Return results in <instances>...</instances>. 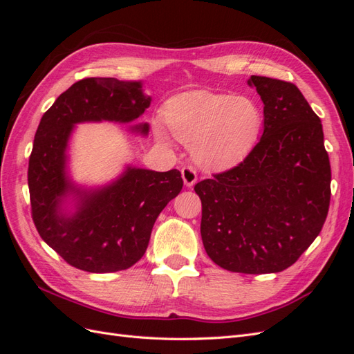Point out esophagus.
Returning <instances> with one entry per match:
<instances>
[{
	"instance_id": "34e87169",
	"label": "esophagus",
	"mask_w": 354,
	"mask_h": 354,
	"mask_svg": "<svg viewBox=\"0 0 354 354\" xmlns=\"http://www.w3.org/2000/svg\"><path fill=\"white\" fill-rule=\"evenodd\" d=\"M181 177H183L186 187H192L198 180L196 171H195L194 167H183V168H181Z\"/></svg>"
}]
</instances>
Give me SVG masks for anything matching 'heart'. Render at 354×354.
<instances>
[{
    "instance_id": "1",
    "label": "heart",
    "mask_w": 354,
    "mask_h": 354,
    "mask_svg": "<svg viewBox=\"0 0 354 354\" xmlns=\"http://www.w3.org/2000/svg\"><path fill=\"white\" fill-rule=\"evenodd\" d=\"M165 124L181 143L207 168L226 169L243 160L257 142L261 112L252 100L234 94L192 90L174 95L165 104ZM160 142L168 137L155 127Z\"/></svg>"
}]
</instances>
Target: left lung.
<instances>
[{"label":"left lung","instance_id":"left-lung-1","mask_svg":"<svg viewBox=\"0 0 354 354\" xmlns=\"http://www.w3.org/2000/svg\"><path fill=\"white\" fill-rule=\"evenodd\" d=\"M264 104L260 142L238 167L195 185L209 259L248 274L292 266L322 230L330 165L319 116L294 84L248 80Z\"/></svg>","mask_w":354,"mask_h":354}]
</instances>
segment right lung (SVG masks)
Instances as JSON below:
<instances>
[{
	"instance_id": "obj_1",
	"label": "right lung",
	"mask_w": 354,
	"mask_h": 354,
	"mask_svg": "<svg viewBox=\"0 0 354 354\" xmlns=\"http://www.w3.org/2000/svg\"><path fill=\"white\" fill-rule=\"evenodd\" d=\"M142 81L85 78L62 93L42 115L29 158L28 186L32 218L50 248L80 270H125L146 252L152 227L183 180L127 165L111 183L87 187L69 174V140L84 122L130 124L151 106ZM130 130L147 136L149 124Z\"/></svg>"
}]
</instances>
